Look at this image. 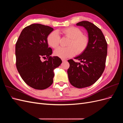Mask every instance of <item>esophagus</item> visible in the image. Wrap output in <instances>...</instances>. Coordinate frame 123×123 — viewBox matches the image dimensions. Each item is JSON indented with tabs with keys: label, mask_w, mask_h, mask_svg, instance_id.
Returning a JSON list of instances; mask_svg holds the SVG:
<instances>
[{
	"label": "esophagus",
	"mask_w": 123,
	"mask_h": 123,
	"mask_svg": "<svg viewBox=\"0 0 123 123\" xmlns=\"http://www.w3.org/2000/svg\"><path fill=\"white\" fill-rule=\"evenodd\" d=\"M62 62H66V61H67V60H66V59H62Z\"/></svg>",
	"instance_id": "obj_1"
}]
</instances>
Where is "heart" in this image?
<instances>
[{"label":"heart","instance_id":"1","mask_svg":"<svg viewBox=\"0 0 123 123\" xmlns=\"http://www.w3.org/2000/svg\"><path fill=\"white\" fill-rule=\"evenodd\" d=\"M62 34L68 37L70 40L68 47H59L54 51V55L62 59L71 57L74 54H80L86 49L89 43L88 37L83 35V33L79 28L71 27L62 29ZM60 36L58 33L53 31L48 35L47 42L53 48H56L59 45Z\"/></svg>","mask_w":123,"mask_h":123}]
</instances>
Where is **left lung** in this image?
Masks as SVG:
<instances>
[{"mask_svg":"<svg viewBox=\"0 0 123 123\" xmlns=\"http://www.w3.org/2000/svg\"><path fill=\"white\" fill-rule=\"evenodd\" d=\"M76 25L86 30L89 43L83 52L74 58L83 64L69 59L67 73L70 84L76 88H83L90 86L101 76L105 67L107 43L102 31L93 24L82 21Z\"/></svg>","mask_w":123,"mask_h":123,"instance_id":"left-lung-1","label":"left lung"}]
</instances>
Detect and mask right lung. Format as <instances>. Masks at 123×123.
Wrapping results in <instances>:
<instances>
[{
  "instance_id": "1",
  "label": "right lung",
  "mask_w": 123,
  "mask_h": 123,
  "mask_svg": "<svg viewBox=\"0 0 123 123\" xmlns=\"http://www.w3.org/2000/svg\"><path fill=\"white\" fill-rule=\"evenodd\" d=\"M53 30L39 24L31 25L23 30L16 43L17 69L25 82L35 89L50 87L54 70L62 62L58 57L50 56L52 50L48 47L47 37ZM46 57L47 60L42 62L41 59Z\"/></svg>"
}]
</instances>
